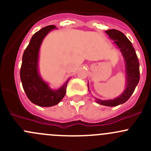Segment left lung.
Wrapping results in <instances>:
<instances>
[{"mask_svg":"<svg viewBox=\"0 0 151 151\" xmlns=\"http://www.w3.org/2000/svg\"><path fill=\"white\" fill-rule=\"evenodd\" d=\"M109 37L121 52L125 61L126 68V89L117 98L110 100H101L96 99L98 104L107 106H118L126 102L134 91L135 88L139 81V63L132 42L120 30L110 29L105 31ZM89 89V88H88Z\"/></svg>","mask_w":151,"mask_h":151,"instance_id":"obj_1","label":"left lung"}]
</instances>
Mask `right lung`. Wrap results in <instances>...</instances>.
Segmentation results:
<instances>
[{"label":"right lung","mask_w":151,"mask_h":151,"mask_svg":"<svg viewBox=\"0 0 151 151\" xmlns=\"http://www.w3.org/2000/svg\"><path fill=\"white\" fill-rule=\"evenodd\" d=\"M55 25H48L32 36L22 55L20 79L27 97L33 104L40 106H52L58 104L66 93L68 80L59 89L52 90L42 80L38 70L39 52L42 41Z\"/></svg>","instance_id":"1"}]
</instances>
